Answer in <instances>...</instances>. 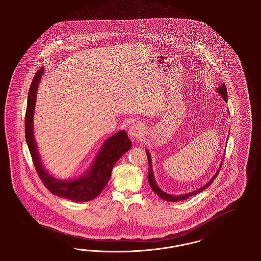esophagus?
I'll return each mask as SVG.
<instances>
[{
	"label": "esophagus",
	"instance_id": "esophagus-1",
	"mask_svg": "<svg viewBox=\"0 0 261 261\" xmlns=\"http://www.w3.org/2000/svg\"><path fill=\"white\" fill-rule=\"evenodd\" d=\"M129 135L136 139H140L144 135V128L141 124L132 125L129 129Z\"/></svg>",
	"mask_w": 261,
	"mask_h": 261
}]
</instances>
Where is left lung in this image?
Here are the masks:
<instances>
[{
	"mask_svg": "<svg viewBox=\"0 0 261 261\" xmlns=\"http://www.w3.org/2000/svg\"><path fill=\"white\" fill-rule=\"evenodd\" d=\"M216 91L220 94V96L223 98L224 100H225V101H227V99H228V98H227V89H226L225 84L223 83L220 87L217 88V89H216ZM146 152H147V156H148V161H149V175H148V180H149V186L151 187V190H152L155 194H158V195H159V197H160L161 199H164V200H167V201H178V200H184V199H189L190 197H192V196H194V195H196V194H198V193L202 192L204 189H206L207 187L211 186V184L213 182V180L217 177V174L219 173L220 168H221V164H222V162H221V164H220V166H219V168H218L217 172L214 174V176L211 178V181H208L204 186L199 188V189H198L197 191L191 192V193H189V194L179 195V196H172V195H170V194H167V193L163 192L162 189H161L160 187L158 186V184H156V182H155V180H154L153 171H152V167H151V159H150V154H149V152L148 150H147Z\"/></svg>",
	"mask_w": 261,
	"mask_h": 261,
	"instance_id": "8db88e82",
	"label": "left lung"
}]
</instances>
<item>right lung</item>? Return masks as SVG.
I'll return each instance as SVG.
<instances>
[{
	"label": "right lung",
	"mask_w": 261,
	"mask_h": 261,
	"mask_svg": "<svg viewBox=\"0 0 261 261\" xmlns=\"http://www.w3.org/2000/svg\"><path fill=\"white\" fill-rule=\"evenodd\" d=\"M44 72V67L39 69L29 88L27 108L25 113V139L34 166L43 184L53 195L70 199L72 201H89L99 196L108 184L113 165L128 151L132 142L125 131H119L109 138L102 145L95 162L90 169L74 180H59L48 173L41 162L37 145L33 134V116L37 98L38 85Z\"/></svg>",
	"instance_id": "add662e5"
}]
</instances>
